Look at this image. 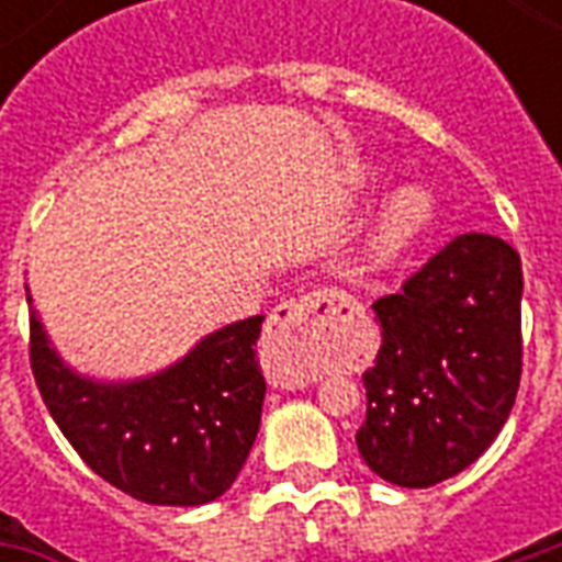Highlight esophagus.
<instances>
[{"instance_id": "esophagus-1", "label": "esophagus", "mask_w": 562, "mask_h": 562, "mask_svg": "<svg viewBox=\"0 0 562 562\" xmlns=\"http://www.w3.org/2000/svg\"><path fill=\"white\" fill-rule=\"evenodd\" d=\"M361 313L349 294L337 289H318L280 304L268 318L261 337L265 367L285 389L306 385L316 379V352L322 337L337 322L355 318Z\"/></svg>"}]
</instances>
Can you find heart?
<instances>
[{"label": "heart", "mask_w": 562, "mask_h": 562, "mask_svg": "<svg viewBox=\"0 0 562 562\" xmlns=\"http://www.w3.org/2000/svg\"><path fill=\"white\" fill-rule=\"evenodd\" d=\"M434 216V195L422 186H403L385 201V207L379 213L376 228H373V237H370V252L379 261L401 256L403 249H409L427 232Z\"/></svg>", "instance_id": "heart-1"}]
</instances>
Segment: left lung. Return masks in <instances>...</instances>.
<instances>
[{"label": "left lung", "instance_id": "1", "mask_svg": "<svg viewBox=\"0 0 562 562\" xmlns=\"http://www.w3.org/2000/svg\"><path fill=\"white\" fill-rule=\"evenodd\" d=\"M520 292L518 252L470 232L373 304L382 346L355 442L379 479L430 487L487 451L520 385Z\"/></svg>", "mask_w": 562, "mask_h": 562}]
</instances>
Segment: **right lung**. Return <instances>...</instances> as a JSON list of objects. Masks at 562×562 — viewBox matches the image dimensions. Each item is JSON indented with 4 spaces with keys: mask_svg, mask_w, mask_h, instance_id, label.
I'll return each instance as SVG.
<instances>
[{
    "mask_svg": "<svg viewBox=\"0 0 562 562\" xmlns=\"http://www.w3.org/2000/svg\"><path fill=\"white\" fill-rule=\"evenodd\" d=\"M261 322L213 330L153 376L99 382L56 355L30 310V364L47 413L95 475L149 506H204L232 487L256 442Z\"/></svg>",
    "mask_w": 562,
    "mask_h": 562,
    "instance_id": "add662e5",
    "label": "right lung"
}]
</instances>
